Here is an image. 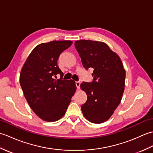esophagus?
I'll use <instances>...</instances> for the list:
<instances>
[{
  "instance_id": "1",
  "label": "esophagus",
  "mask_w": 153,
  "mask_h": 153,
  "mask_svg": "<svg viewBox=\"0 0 153 153\" xmlns=\"http://www.w3.org/2000/svg\"><path fill=\"white\" fill-rule=\"evenodd\" d=\"M80 84H81L80 82H76V85L77 87V89H79Z\"/></svg>"
}]
</instances>
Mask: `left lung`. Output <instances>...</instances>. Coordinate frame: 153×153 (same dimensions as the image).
<instances>
[{
  "label": "left lung",
  "instance_id": "obj_1",
  "mask_svg": "<svg viewBox=\"0 0 153 153\" xmlns=\"http://www.w3.org/2000/svg\"><path fill=\"white\" fill-rule=\"evenodd\" d=\"M75 47L85 69L93 68V81L81 83L87 95L82 106L85 118L94 123L108 120L121 102L126 71L121 59L103 42L79 40Z\"/></svg>",
  "mask_w": 153,
  "mask_h": 153
}]
</instances>
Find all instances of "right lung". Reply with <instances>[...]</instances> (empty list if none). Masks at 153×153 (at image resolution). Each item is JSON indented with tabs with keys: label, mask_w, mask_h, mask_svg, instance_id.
<instances>
[{
	"label": "right lung",
	"mask_w": 153,
	"mask_h": 153,
	"mask_svg": "<svg viewBox=\"0 0 153 153\" xmlns=\"http://www.w3.org/2000/svg\"><path fill=\"white\" fill-rule=\"evenodd\" d=\"M72 41H53L35 47L23 66L19 83L29 105L42 120L55 122L66 113L76 91L72 79L63 80L58 66L60 54ZM57 74L61 79L55 80Z\"/></svg>",
	"instance_id": "right-lung-1"
}]
</instances>
